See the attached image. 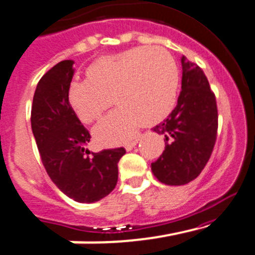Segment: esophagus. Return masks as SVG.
<instances>
[{"instance_id": "esophagus-1", "label": "esophagus", "mask_w": 255, "mask_h": 255, "mask_svg": "<svg viewBox=\"0 0 255 255\" xmlns=\"http://www.w3.org/2000/svg\"><path fill=\"white\" fill-rule=\"evenodd\" d=\"M138 141H139V137H137V138H134V139H132V141H129V142H127V143L125 144V147H126V149H127V151H130V149L133 148V147L135 146V144L138 143Z\"/></svg>"}]
</instances>
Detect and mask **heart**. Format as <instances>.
Segmentation results:
<instances>
[{
  "label": "heart",
  "mask_w": 255,
  "mask_h": 255,
  "mask_svg": "<svg viewBox=\"0 0 255 255\" xmlns=\"http://www.w3.org/2000/svg\"><path fill=\"white\" fill-rule=\"evenodd\" d=\"M88 79L73 80L68 99L82 122L99 121L112 106L120 108L94 129L102 144L126 141L139 125L153 126L172 112L180 88V69L163 47L139 46L95 60Z\"/></svg>",
  "instance_id": "obj_1"
}]
</instances>
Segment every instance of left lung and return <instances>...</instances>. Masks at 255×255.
Here are the masks:
<instances>
[{
  "instance_id": "obj_1",
  "label": "left lung",
  "mask_w": 255,
  "mask_h": 255,
  "mask_svg": "<svg viewBox=\"0 0 255 255\" xmlns=\"http://www.w3.org/2000/svg\"><path fill=\"white\" fill-rule=\"evenodd\" d=\"M182 82L177 104L152 129L165 137V151L152 162V172L162 184H189L208 163L218 134V107L203 69L181 59Z\"/></svg>"
}]
</instances>
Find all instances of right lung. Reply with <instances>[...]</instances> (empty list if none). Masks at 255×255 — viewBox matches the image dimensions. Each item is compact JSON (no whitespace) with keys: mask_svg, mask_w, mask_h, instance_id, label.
<instances>
[{"mask_svg":"<svg viewBox=\"0 0 255 255\" xmlns=\"http://www.w3.org/2000/svg\"><path fill=\"white\" fill-rule=\"evenodd\" d=\"M73 60L52 66L37 83L31 128L41 162L51 181L78 203H95L111 194L118 181L123 147L90 153V133L80 123L68 99Z\"/></svg>","mask_w":255,"mask_h":255,"instance_id":"1","label":"right lung"}]
</instances>
